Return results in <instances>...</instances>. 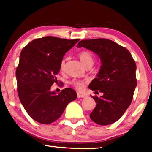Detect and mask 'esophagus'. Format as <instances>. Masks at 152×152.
<instances>
[{"label": "esophagus", "instance_id": "esophagus-1", "mask_svg": "<svg viewBox=\"0 0 152 152\" xmlns=\"http://www.w3.org/2000/svg\"><path fill=\"white\" fill-rule=\"evenodd\" d=\"M86 96V94H82V93H77V97L78 98H85Z\"/></svg>", "mask_w": 152, "mask_h": 152}]
</instances>
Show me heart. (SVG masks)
<instances>
[{
    "instance_id": "b5f03b06",
    "label": "heart",
    "mask_w": 152,
    "mask_h": 152,
    "mask_svg": "<svg viewBox=\"0 0 152 152\" xmlns=\"http://www.w3.org/2000/svg\"><path fill=\"white\" fill-rule=\"evenodd\" d=\"M78 57H79L80 60L82 62V64L84 66L88 65V64H93L94 63V54L92 52L88 50H81L79 53H78ZM64 66H65V61L62 60L60 64V69L61 70H64ZM71 84L74 86L75 88H77L78 90H83L85 87V82L81 80H76L74 79L71 82Z\"/></svg>"
}]
</instances>
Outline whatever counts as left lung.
<instances>
[{
    "mask_svg": "<svg viewBox=\"0 0 152 152\" xmlns=\"http://www.w3.org/2000/svg\"><path fill=\"white\" fill-rule=\"evenodd\" d=\"M76 47L94 51L102 61L97 77L88 86L92 91L103 93L100 97L92 96L96 105L91 113V119L99 125L114 123L124 114L133 99L137 84V66L133 57L126 48L106 38L82 40Z\"/></svg>",
    "mask_w": 152,
    "mask_h": 152,
    "instance_id": "left-lung-1",
    "label": "left lung"
}]
</instances>
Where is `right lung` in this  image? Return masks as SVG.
I'll list each match as a JSON object with an SVG mask.
<instances>
[{"instance_id": "1", "label": "right lung", "mask_w": 152, "mask_h": 152, "mask_svg": "<svg viewBox=\"0 0 152 152\" xmlns=\"http://www.w3.org/2000/svg\"><path fill=\"white\" fill-rule=\"evenodd\" d=\"M79 39L53 36L36 38L23 48L16 68L17 91L23 106L33 119L49 124L61 117L69 102L77 97L71 88L59 94L50 91L57 81L64 54Z\"/></svg>"}]
</instances>
